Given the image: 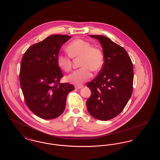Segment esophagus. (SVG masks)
<instances>
[{
  "mask_svg": "<svg viewBox=\"0 0 160 160\" xmlns=\"http://www.w3.org/2000/svg\"><path fill=\"white\" fill-rule=\"evenodd\" d=\"M75 88H76V89H81V88H83V85H82V86H76Z\"/></svg>",
  "mask_w": 160,
  "mask_h": 160,
  "instance_id": "1",
  "label": "esophagus"
}]
</instances>
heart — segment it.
<instances>
[{
    "label": "heart",
    "instance_id": "obj_1",
    "mask_svg": "<svg viewBox=\"0 0 160 160\" xmlns=\"http://www.w3.org/2000/svg\"><path fill=\"white\" fill-rule=\"evenodd\" d=\"M69 56L72 58H80L78 69L67 77L69 82L80 86L88 81L92 77V70L97 71L104 63V56L98 48L92 47L91 44L82 39H76L71 42L66 48ZM58 67L65 72H68L72 67L70 58L63 54L57 57Z\"/></svg>",
    "mask_w": 160,
    "mask_h": 160
}]
</instances>
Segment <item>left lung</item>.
<instances>
[{
    "label": "left lung",
    "mask_w": 160,
    "mask_h": 160,
    "mask_svg": "<svg viewBox=\"0 0 160 160\" xmlns=\"http://www.w3.org/2000/svg\"><path fill=\"white\" fill-rule=\"evenodd\" d=\"M99 41L104 63L98 76L87 84L91 96L86 101L89 113L101 121L112 119L119 114L131 96L133 66L126 50L102 35H89Z\"/></svg>",
    "instance_id": "1"
}]
</instances>
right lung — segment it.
Here are the masks:
<instances>
[{"label":"right lung","instance_id":"1","mask_svg":"<svg viewBox=\"0 0 160 160\" xmlns=\"http://www.w3.org/2000/svg\"><path fill=\"white\" fill-rule=\"evenodd\" d=\"M71 36L54 35L29 47L23 55L20 82L25 102L31 111L44 119H52L64 111L73 85L60 83L63 77L57 64L61 47Z\"/></svg>","mask_w":160,"mask_h":160}]
</instances>
